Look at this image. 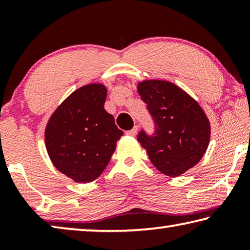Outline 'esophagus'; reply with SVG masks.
I'll return each mask as SVG.
<instances>
[{
    "label": "esophagus",
    "mask_w": 250,
    "mask_h": 250,
    "mask_svg": "<svg viewBox=\"0 0 250 250\" xmlns=\"http://www.w3.org/2000/svg\"><path fill=\"white\" fill-rule=\"evenodd\" d=\"M137 131H138V128L137 126H133V129H131V130H129V131H126V134L128 135H135L137 134Z\"/></svg>",
    "instance_id": "1"
}]
</instances>
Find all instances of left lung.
<instances>
[{"mask_svg": "<svg viewBox=\"0 0 250 250\" xmlns=\"http://www.w3.org/2000/svg\"><path fill=\"white\" fill-rule=\"evenodd\" d=\"M138 92L155 124L153 134L141 130L138 141L152 164L167 176H180L200 162L209 143L210 125L204 110L176 84L145 80Z\"/></svg>", "mask_w": 250, "mask_h": 250, "instance_id": "left-lung-1", "label": "left lung"}]
</instances>
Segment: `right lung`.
<instances>
[{"instance_id": "add662e5", "label": "right lung", "mask_w": 250, "mask_h": 250, "mask_svg": "<svg viewBox=\"0 0 250 250\" xmlns=\"http://www.w3.org/2000/svg\"><path fill=\"white\" fill-rule=\"evenodd\" d=\"M107 88L101 83L80 87L49 118L45 145L55 167L77 183L95 181L116 150L124 132L105 111Z\"/></svg>"}]
</instances>
